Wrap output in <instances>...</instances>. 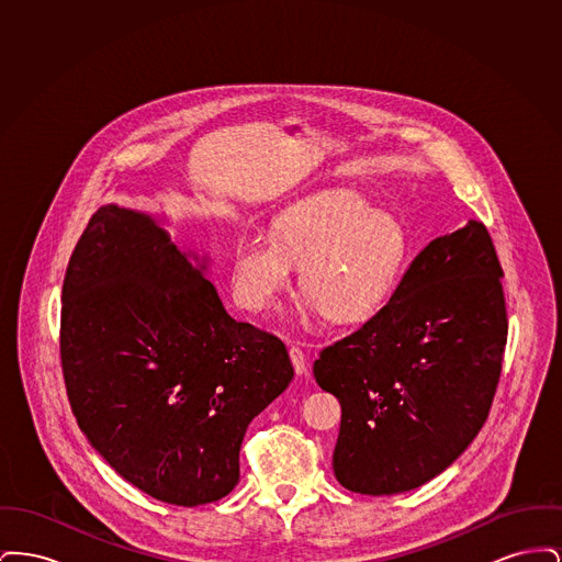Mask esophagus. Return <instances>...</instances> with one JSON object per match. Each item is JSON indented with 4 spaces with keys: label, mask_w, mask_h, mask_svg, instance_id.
<instances>
[{
    "label": "esophagus",
    "mask_w": 562,
    "mask_h": 562,
    "mask_svg": "<svg viewBox=\"0 0 562 562\" xmlns=\"http://www.w3.org/2000/svg\"><path fill=\"white\" fill-rule=\"evenodd\" d=\"M289 356H291V362H293L294 373H307V356L303 353V349L296 348V346H291V349H289Z\"/></svg>",
    "instance_id": "obj_1"
}]
</instances>
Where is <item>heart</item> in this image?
<instances>
[{
	"label": "heart",
	"mask_w": 562,
	"mask_h": 562,
	"mask_svg": "<svg viewBox=\"0 0 562 562\" xmlns=\"http://www.w3.org/2000/svg\"><path fill=\"white\" fill-rule=\"evenodd\" d=\"M408 257L401 221L356 191L307 195L276 218L273 234L238 241L234 293L250 312L273 310L301 268L303 318L358 324L376 316L396 291Z\"/></svg>",
	"instance_id": "1"
}]
</instances>
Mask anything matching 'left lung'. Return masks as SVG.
Segmentation results:
<instances>
[{
  "mask_svg": "<svg viewBox=\"0 0 562 562\" xmlns=\"http://www.w3.org/2000/svg\"><path fill=\"white\" fill-rule=\"evenodd\" d=\"M502 276L470 221L429 241L376 316L322 349L314 376L341 402L333 470L348 491L417 488L476 438L508 341Z\"/></svg>",
  "mask_w": 562,
  "mask_h": 562,
  "instance_id": "obj_1",
  "label": "left lung"
}]
</instances>
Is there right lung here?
Returning <instances> with one entry per match:
<instances>
[{
	"label": "right lung",
	"instance_id": "right-lung-1",
	"mask_svg": "<svg viewBox=\"0 0 562 562\" xmlns=\"http://www.w3.org/2000/svg\"><path fill=\"white\" fill-rule=\"evenodd\" d=\"M204 269V266H202ZM151 216L101 206L63 282L60 364L90 445L143 493L204 506L240 481L248 424L293 379Z\"/></svg>",
	"mask_w": 562,
	"mask_h": 562
}]
</instances>
